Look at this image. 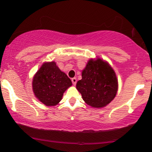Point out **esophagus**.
<instances>
[{
    "instance_id": "esophagus-1",
    "label": "esophagus",
    "mask_w": 152,
    "mask_h": 152,
    "mask_svg": "<svg viewBox=\"0 0 152 152\" xmlns=\"http://www.w3.org/2000/svg\"><path fill=\"white\" fill-rule=\"evenodd\" d=\"M72 81V83H73V85H76V82H77V80H76V78H73L71 79Z\"/></svg>"
}]
</instances>
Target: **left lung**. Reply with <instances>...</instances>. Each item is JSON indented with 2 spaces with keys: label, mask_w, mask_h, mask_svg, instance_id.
Listing matches in <instances>:
<instances>
[{
  "label": "left lung",
  "mask_w": 152,
  "mask_h": 152,
  "mask_svg": "<svg viewBox=\"0 0 152 152\" xmlns=\"http://www.w3.org/2000/svg\"><path fill=\"white\" fill-rule=\"evenodd\" d=\"M82 76L76 88L88 105L96 108L104 107L115 97L117 77L113 69L102 59L89 60Z\"/></svg>",
  "instance_id": "obj_1"
}]
</instances>
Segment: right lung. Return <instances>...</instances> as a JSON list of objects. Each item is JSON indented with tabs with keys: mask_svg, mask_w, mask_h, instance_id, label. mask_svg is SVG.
Instances as JSON below:
<instances>
[{
	"mask_svg": "<svg viewBox=\"0 0 152 152\" xmlns=\"http://www.w3.org/2000/svg\"><path fill=\"white\" fill-rule=\"evenodd\" d=\"M71 80L61 71L55 62L44 63L34 75L32 82L36 97L46 106H55L62 100Z\"/></svg>",
	"mask_w": 152,
	"mask_h": 152,
	"instance_id": "1",
	"label": "right lung"
}]
</instances>
